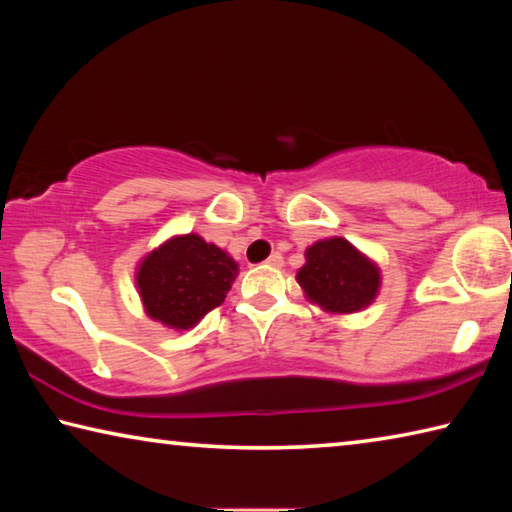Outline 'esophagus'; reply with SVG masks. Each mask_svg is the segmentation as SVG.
I'll list each match as a JSON object with an SVG mask.
<instances>
[{"label": "esophagus", "instance_id": "obj_1", "mask_svg": "<svg viewBox=\"0 0 512 512\" xmlns=\"http://www.w3.org/2000/svg\"><path fill=\"white\" fill-rule=\"evenodd\" d=\"M266 266H273V268H280V266H284V257L280 255V253H273L271 257L266 259Z\"/></svg>", "mask_w": 512, "mask_h": 512}]
</instances>
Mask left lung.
<instances>
[{
	"instance_id": "left-lung-1",
	"label": "left lung",
	"mask_w": 512,
	"mask_h": 512,
	"mask_svg": "<svg viewBox=\"0 0 512 512\" xmlns=\"http://www.w3.org/2000/svg\"><path fill=\"white\" fill-rule=\"evenodd\" d=\"M296 280L307 300L323 311L357 314L375 302L381 271L348 239L329 237L305 250V266L296 273Z\"/></svg>"
}]
</instances>
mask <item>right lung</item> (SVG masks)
Listing matches in <instances>:
<instances>
[{
	"instance_id": "add662e5",
	"label": "right lung",
	"mask_w": 512,
	"mask_h": 512,
	"mask_svg": "<svg viewBox=\"0 0 512 512\" xmlns=\"http://www.w3.org/2000/svg\"><path fill=\"white\" fill-rule=\"evenodd\" d=\"M239 264L196 232L176 235L140 259L135 284L146 316L169 329H192L219 307Z\"/></svg>"
}]
</instances>
